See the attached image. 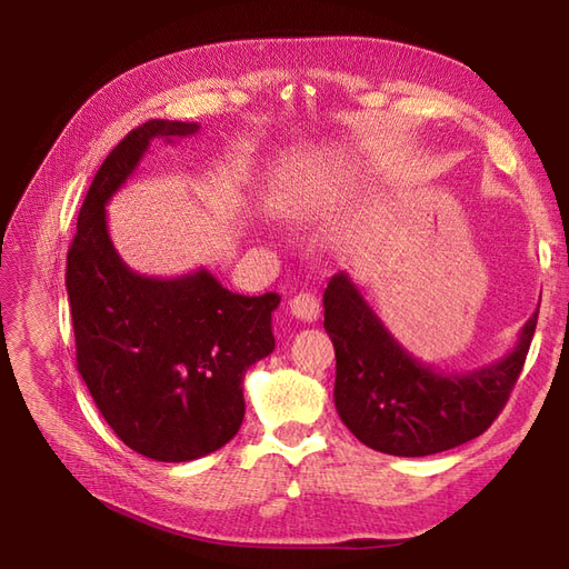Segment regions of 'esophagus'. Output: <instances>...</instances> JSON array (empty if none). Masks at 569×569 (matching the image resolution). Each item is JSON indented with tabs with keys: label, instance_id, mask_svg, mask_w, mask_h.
<instances>
[{
	"label": "esophagus",
	"instance_id": "esophagus-1",
	"mask_svg": "<svg viewBox=\"0 0 569 569\" xmlns=\"http://www.w3.org/2000/svg\"><path fill=\"white\" fill-rule=\"evenodd\" d=\"M289 311L303 322H313L320 316V301L311 291H299V295L289 301Z\"/></svg>",
	"mask_w": 569,
	"mask_h": 569
}]
</instances>
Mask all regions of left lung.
Returning a JSON list of instances; mask_svg holds the SVG:
<instances>
[{
  "instance_id": "8db88e82",
  "label": "left lung",
  "mask_w": 569,
  "mask_h": 569,
  "mask_svg": "<svg viewBox=\"0 0 569 569\" xmlns=\"http://www.w3.org/2000/svg\"><path fill=\"white\" fill-rule=\"evenodd\" d=\"M325 330L335 343V406L370 449L420 458L485 435L522 372L539 308L515 349L472 372H437L412 358L375 316L347 272L327 282Z\"/></svg>"
}]
</instances>
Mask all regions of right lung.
Returning a JSON list of instances; mask_svg holds the SVG:
<instances>
[{"mask_svg": "<svg viewBox=\"0 0 569 569\" xmlns=\"http://www.w3.org/2000/svg\"><path fill=\"white\" fill-rule=\"evenodd\" d=\"M199 130L182 120H147L101 163L68 249L78 372L101 416L132 451L187 462L226 446L244 420V372L274 349L280 297H242L209 270L159 280L130 270L111 244L107 201L151 140Z\"/></svg>", "mask_w": 569, "mask_h": 569, "instance_id": "1", "label": "right lung"}]
</instances>
